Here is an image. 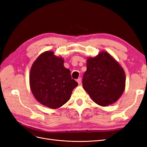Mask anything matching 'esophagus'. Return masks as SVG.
Here are the masks:
<instances>
[{"label":"esophagus","instance_id":"esophagus-1","mask_svg":"<svg viewBox=\"0 0 147 147\" xmlns=\"http://www.w3.org/2000/svg\"><path fill=\"white\" fill-rule=\"evenodd\" d=\"M77 82H78V84H80V83H81V82H82V78H81V77L78 78L77 80Z\"/></svg>","mask_w":147,"mask_h":147}]
</instances>
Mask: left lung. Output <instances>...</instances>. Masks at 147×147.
<instances>
[{"mask_svg":"<svg viewBox=\"0 0 147 147\" xmlns=\"http://www.w3.org/2000/svg\"><path fill=\"white\" fill-rule=\"evenodd\" d=\"M83 86L97 104L107 106L116 102L125 88V74L120 65L107 52L87 60Z\"/></svg>","mask_w":147,"mask_h":147,"instance_id":"8db88e82","label":"left lung"}]
</instances>
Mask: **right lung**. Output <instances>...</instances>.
<instances>
[{"label":"right lung","mask_w":147,"mask_h":147,"mask_svg":"<svg viewBox=\"0 0 147 147\" xmlns=\"http://www.w3.org/2000/svg\"><path fill=\"white\" fill-rule=\"evenodd\" d=\"M30 89L40 103L51 109L59 108L69 99L78 83L72 78L64 60L52 51L40 55L30 72Z\"/></svg>","instance_id":"1"}]
</instances>
